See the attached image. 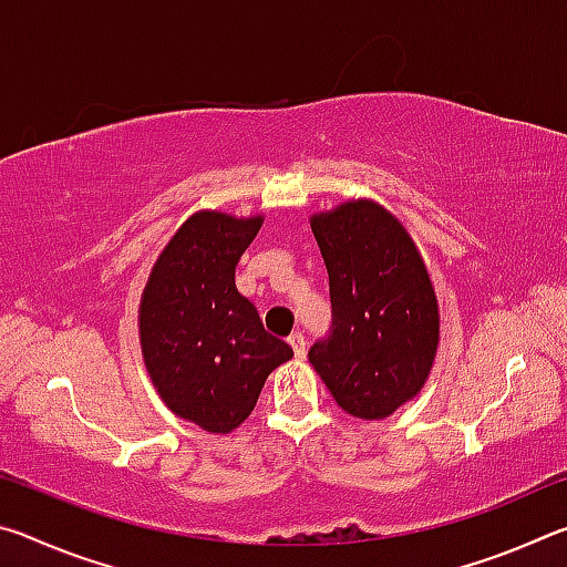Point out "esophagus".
Returning <instances> with one entry per match:
<instances>
[{"label":"esophagus","mask_w":567,"mask_h":567,"mask_svg":"<svg viewBox=\"0 0 567 567\" xmlns=\"http://www.w3.org/2000/svg\"><path fill=\"white\" fill-rule=\"evenodd\" d=\"M287 342H290L295 358L302 360L305 358V334L302 332H292L290 338H287Z\"/></svg>","instance_id":"obj_1"}]
</instances>
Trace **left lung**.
Returning a JSON list of instances; mask_svg holds the SVG:
<instances>
[{"mask_svg":"<svg viewBox=\"0 0 567 567\" xmlns=\"http://www.w3.org/2000/svg\"><path fill=\"white\" fill-rule=\"evenodd\" d=\"M330 275L332 334L310 362L352 417L385 420L425 388L440 344L427 265L400 219L375 199L310 217Z\"/></svg>","mask_w":567,"mask_h":567,"instance_id":"left-lung-1","label":"left lung"}]
</instances>
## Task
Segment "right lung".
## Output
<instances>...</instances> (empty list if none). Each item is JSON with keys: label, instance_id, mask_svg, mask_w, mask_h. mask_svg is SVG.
<instances>
[{"label": "right lung", "instance_id": "add662e5", "mask_svg": "<svg viewBox=\"0 0 567 567\" xmlns=\"http://www.w3.org/2000/svg\"><path fill=\"white\" fill-rule=\"evenodd\" d=\"M262 219L217 209L187 217L152 265L140 300L142 358L157 395L215 435L243 425L267 375L292 358L235 287L237 260Z\"/></svg>", "mask_w": 567, "mask_h": 567}]
</instances>
